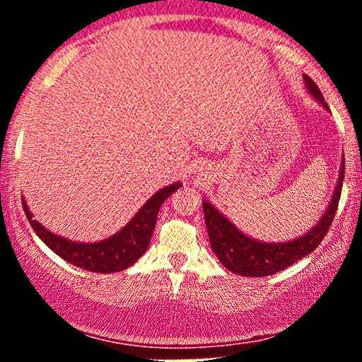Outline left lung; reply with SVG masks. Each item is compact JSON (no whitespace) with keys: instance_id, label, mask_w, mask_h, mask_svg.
<instances>
[{"instance_id":"obj_1","label":"left lung","mask_w":362,"mask_h":362,"mask_svg":"<svg viewBox=\"0 0 362 362\" xmlns=\"http://www.w3.org/2000/svg\"><path fill=\"white\" fill-rule=\"evenodd\" d=\"M305 83L306 88L310 90V93L313 95L325 109H328L317 83L311 80L310 76H305ZM344 168H346V165L342 163L340 178L337 182V187H335L334 197H332L323 218L320 219L317 226H313V230H310L308 233L301 236V238L293 240V242L262 243L257 242V240L248 238V236H245L242 231L236 230L233 224L228 221L223 214H219V211L214 209L209 202H202L207 235H209L211 247H213L219 262H221L228 271L240 274V276L264 277L272 276V274L279 271H284L286 267L293 265L294 262H298L303 259V257H306L308 253L313 252L315 248L322 243V240L327 236V231L330 230L332 221H334L335 213H337L339 209L344 173H346Z\"/></svg>"}]
</instances>
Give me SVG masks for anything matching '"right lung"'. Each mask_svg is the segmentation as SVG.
Wrapping results in <instances>:
<instances>
[{
    "label": "right lung",
    "mask_w": 362,
    "mask_h": 362,
    "mask_svg": "<svg viewBox=\"0 0 362 362\" xmlns=\"http://www.w3.org/2000/svg\"><path fill=\"white\" fill-rule=\"evenodd\" d=\"M178 187H180V184H173L158 190L146 204L141 207L139 213L117 235L110 236V238L98 243L69 242V240L62 238V236H57L51 233V231H47L42 224L32 219L30 211L27 209L25 202L23 209L28 218V223L32 224V228L39 235V238L54 253H57L61 259L76 265V267L85 269V271L110 274L131 267L146 252L153 230H155L158 211H160L165 199H168Z\"/></svg>",
    "instance_id": "1"
}]
</instances>
